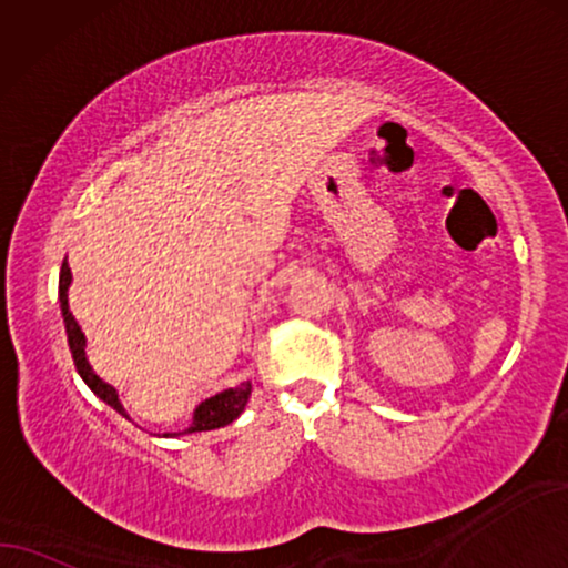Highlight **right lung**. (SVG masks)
I'll use <instances>...</instances> for the list:
<instances>
[{"instance_id":"right-lung-1","label":"right lung","mask_w":568,"mask_h":568,"mask_svg":"<svg viewBox=\"0 0 568 568\" xmlns=\"http://www.w3.org/2000/svg\"><path fill=\"white\" fill-rule=\"evenodd\" d=\"M70 285H72V272H70V264H67V260H64L62 272H59V308H62L67 343H70L74 368H78L80 379L88 384L90 392H93L98 399H103V403L113 407V410H116L119 415L130 418V415H126V410H124V405H121L119 392L113 389L109 382H103L101 376L93 372V366H90L88 353H85V345H88L85 332L80 329L78 320L72 316L70 298H67V293H70ZM248 395H252V382H241L239 387L217 392V395L202 399V403L194 407V415H192V423H189V428L179 430V434H163V436L196 434V430H213V428L229 426V423H233L241 413H244V407L248 403Z\"/></svg>"}]
</instances>
